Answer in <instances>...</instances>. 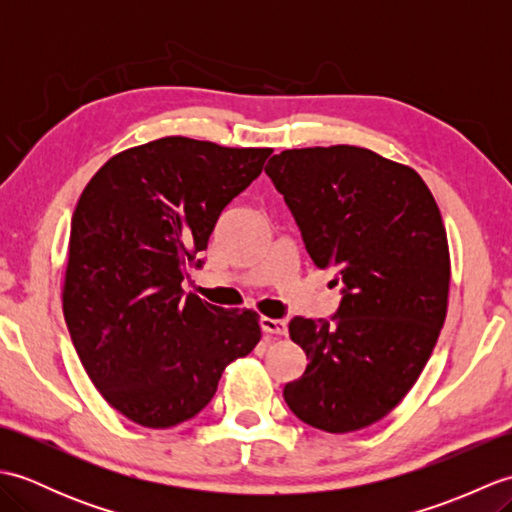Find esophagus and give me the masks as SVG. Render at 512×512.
Segmentation results:
<instances>
[{
    "label": "esophagus",
    "mask_w": 512,
    "mask_h": 512,
    "mask_svg": "<svg viewBox=\"0 0 512 512\" xmlns=\"http://www.w3.org/2000/svg\"><path fill=\"white\" fill-rule=\"evenodd\" d=\"M259 325H262V330H264L266 334H277V336H281V334L288 332V325H286L284 319L262 317V319H259Z\"/></svg>",
    "instance_id": "1"
}]
</instances>
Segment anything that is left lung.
Returning a JSON list of instances; mask_svg holds the SVG:
<instances>
[{
	"label": "left lung",
	"mask_w": 512,
	"mask_h": 512,
	"mask_svg": "<svg viewBox=\"0 0 512 512\" xmlns=\"http://www.w3.org/2000/svg\"><path fill=\"white\" fill-rule=\"evenodd\" d=\"M266 173L312 262L343 284L332 321H290L308 367L284 398L314 429L369 427L407 396L447 317L451 259L438 204L411 167L352 145L286 149Z\"/></svg>",
	"instance_id": "8db88e82"
}]
</instances>
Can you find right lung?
I'll return each mask as SVG.
<instances>
[{"label":"right lung","mask_w":512,"mask_h":512,"mask_svg":"<svg viewBox=\"0 0 512 512\" xmlns=\"http://www.w3.org/2000/svg\"><path fill=\"white\" fill-rule=\"evenodd\" d=\"M270 154L167 136L116 154L81 193L63 317L94 387L140 427L200 413L224 367L262 339L257 312L184 295L182 281Z\"/></svg>","instance_id":"1"}]
</instances>
